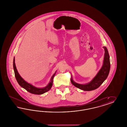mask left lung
Instances as JSON below:
<instances>
[{"label": "left lung", "mask_w": 127, "mask_h": 127, "mask_svg": "<svg viewBox=\"0 0 127 127\" xmlns=\"http://www.w3.org/2000/svg\"><path fill=\"white\" fill-rule=\"evenodd\" d=\"M103 48L105 50L103 64L102 67L97 73L96 76L90 82L86 84H80L76 83L73 81L72 77H71V82L74 86L83 91H93L98 88L107 78L110 67L109 56L107 48L103 47Z\"/></svg>", "instance_id": "1"}]
</instances>
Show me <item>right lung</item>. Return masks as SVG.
Segmentation results:
<instances>
[{
  "instance_id": "1",
  "label": "right lung",
  "mask_w": 127,
  "mask_h": 127,
  "mask_svg": "<svg viewBox=\"0 0 127 127\" xmlns=\"http://www.w3.org/2000/svg\"><path fill=\"white\" fill-rule=\"evenodd\" d=\"M13 68L14 70L15 73V78L17 79L18 84L21 87L24 88L26 91H28V92H30L32 94H37V95H40L42 94L43 93L49 91L53 85V78L54 77L56 73V72L55 73L54 75L51 77L50 81L46 87L42 88H38L34 87L32 85L30 84V83L27 82L26 81H25L22 78V77L20 76L19 74L18 71L17 69L15 63V57L14 58L13 60Z\"/></svg>"
}]
</instances>
